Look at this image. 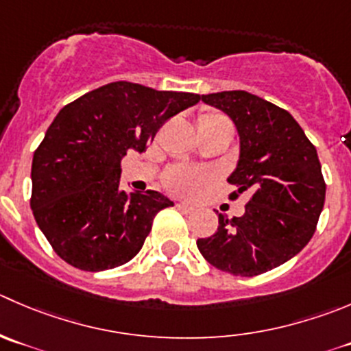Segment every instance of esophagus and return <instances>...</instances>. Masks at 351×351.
<instances>
[{"label":"esophagus","instance_id":"obj_1","mask_svg":"<svg viewBox=\"0 0 351 351\" xmlns=\"http://www.w3.org/2000/svg\"><path fill=\"white\" fill-rule=\"evenodd\" d=\"M176 207H178L180 210H183V213H192V210H193V207L190 206V204H186V202H178V204H176Z\"/></svg>","mask_w":351,"mask_h":351}]
</instances>
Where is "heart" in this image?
<instances>
[{
    "label": "heart",
    "instance_id": "b5f03b06",
    "mask_svg": "<svg viewBox=\"0 0 351 351\" xmlns=\"http://www.w3.org/2000/svg\"><path fill=\"white\" fill-rule=\"evenodd\" d=\"M221 114L217 113H202L199 117V123H209V121L221 120ZM213 180L207 169H197V168H175L168 173L166 176V185L169 190L180 195H195L207 182Z\"/></svg>",
    "mask_w": 351,
    "mask_h": 351
}]
</instances>
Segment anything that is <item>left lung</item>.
I'll return each instance as SVG.
<instances>
[{
	"mask_svg": "<svg viewBox=\"0 0 351 351\" xmlns=\"http://www.w3.org/2000/svg\"><path fill=\"white\" fill-rule=\"evenodd\" d=\"M223 111L240 138L228 182L250 192L243 216L217 214L219 226L197 247L209 264L234 276L281 266L311 241L326 199L317 151L288 111L245 90L200 96Z\"/></svg>",
	"mask_w": 351,
	"mask_h": 351,
	"instance_id": "1",
	"label": "left lung"
}]
</instances>
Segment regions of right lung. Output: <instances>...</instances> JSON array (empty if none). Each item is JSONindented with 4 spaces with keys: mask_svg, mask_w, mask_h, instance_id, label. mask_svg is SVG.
Here are the masks:
<instances>
[{
    "mask_svg": "<svg viewBox=\"0 0 351 351\" xmlns=\"http://www.w3.org/2000/svg\"><path fill=\"white\" fill-rule=\"evenodd\" d=\"M199 101V94L113 82L56 114L34 152L30 207L63 261L97 273L138 254L154 216L173 202L156 190H121L120 162L127 152H145L166 120Z\"/></svg>",
    "mask_w": 351,
    "mask_h": 351,
    "instance_id": "1",
    "label": "right lung"
}]
</instances>
